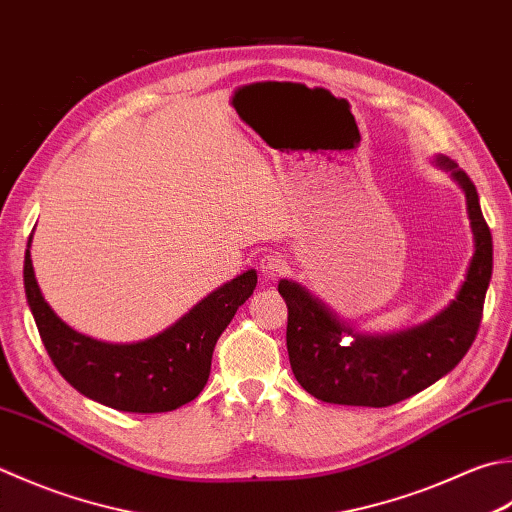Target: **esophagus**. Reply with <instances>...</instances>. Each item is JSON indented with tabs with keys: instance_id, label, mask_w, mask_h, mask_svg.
I'll return each instance as SVG.
<instances>
[{
	"instance_id": "obj_1",
	"label": "esophagus",
	"mask_w": 512,
	"mask_h": 512,
	"mask_svg": "<svg viewBox=\"0 0 512 512\" xmlns=\"http://www.w3.org/2000/svg\"><path fill=\"white\" fill-rule=\"evenodd\" d=\"M259 270H262V277L266 282H275V279L286 273V259L279 253H270L259 259Z\"/></svg>"
}]
</instances>
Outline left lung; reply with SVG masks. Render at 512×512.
<instances>
[{
    "label": "left lung",
    "instance_id": "1",
    "mask_svg": "<svg viewBox=\"0 0 512 512\" xmlns=\"http://www.w3.org/2000/svg\"><path fill=\"white\" fill-rule=\"evenodd\" d=\"M435 164L464 190L475 242L464 284L442 313L397 333L362 335L302 284L279 279L277 290L288 306L290 368L306 393L322 402L393 406L448 375L475 342L493 275V237L470 177L444 155H437Z\"/></svg>",
    "mask_w": 512,
    "mask_h": 512
}]
</instances>
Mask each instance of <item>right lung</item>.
<instances>
[{
    "label": "right lung",
    "instance_id": "1",
    "mask_svg": "<svg viewBox=\"0 0 512 512\" xmlns=\"http://www.w3.org/2000/svg\"><path fill=\"white\" fill-rule=\"evenodd\" d=\"M28 239L24 288L50 359L84 397L124 413H168L202 393L213 350L237 308L253 295L257 270L230 279L173 326L142 342L108 344L77 333L55 315L39 290Z\"/></svg>",
    "mask_w": 512,
    "mask_h": 512
}]
</instances>
